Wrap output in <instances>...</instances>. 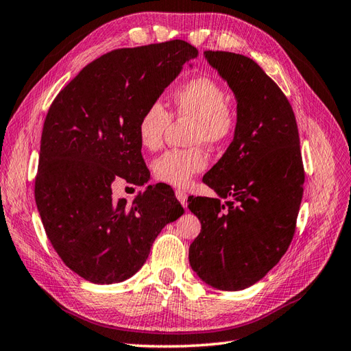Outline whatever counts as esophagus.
<instances>
[{
	"label": "esophagus",
	"instance_id": "esophagus-1",
	"mask_svg": "<svg viewBox=\"0 0 351 351\" xmlns=\"http://www.w3.org/2000/svg\"><path fill=\"white\" fill-rule=\"evenodd\" d=\"M176 196H177V199L180 201L183 207H186V205H187V193L182 189H178V191H176Z\"/></svg>",
	"mask_w": 351,
	"mask_h": 351
}]
</instances>
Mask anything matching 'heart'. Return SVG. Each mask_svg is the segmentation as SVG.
I'll return each mask as SVG.
<instances>
[{
	"label": "heart",
	"instance_id": "b5f03b06",
	"mask_svg": "<svg viewBox=\"0 0 351 351\" xmlns=\"http://www.w3.org/2000/svg\"><path fill=\"white\" fill-rule=\"evenodd\" d=\"M173 113L192 121L191 143H204L217 147L234 135L237 111L230 107L226 89L211 77H195L177 86L171 93ZM173 116L160 102H152L141 113L136 134L143 147L156 150L162 146L164 134ZM207 167V156L201 147L171 149L153 162L158 180L184 187L193 176Z\"/></svg>",
	"mask_w": 351,
	"mask_h": 351
}]
</instances>
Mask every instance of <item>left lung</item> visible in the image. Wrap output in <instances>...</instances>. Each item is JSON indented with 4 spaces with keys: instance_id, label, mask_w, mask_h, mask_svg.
Listing matches in <instances>:
<instances>
[{
    "instance_id": "obj_1",
    "label": "left lung",
    "mask_w": 351,
    "mask_h": 351,
    "mask_svg": "<svg viewBox=\"0 0 351 351\" xmlns=\"http://www.w3.org/2000/svg\"><path fill=\"white\" fill-rule=\"evenodd\" d=\"M204 56L235 93L237 128L202 178L219 198L187 199L201 221L189 262L204 283L234 292L263 278L287 252L305 173L295 113L277 83L244 55L207 50Z\"/></svg>"
}]
</instances>
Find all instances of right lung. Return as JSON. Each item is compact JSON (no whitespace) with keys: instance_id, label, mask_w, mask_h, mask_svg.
Returning <instances> with one entry per match:
<instances>
[{"instance_id":"add662e5","label":"right lung","mask_w":351,"mask_h":351,"mask_svg":"<svg viewBox=\"0 0 351 351\" xmlns=\"http://www.w3.org/2000/svg\"><path fill=\"white\" fill-rule=\"evenodd\" d=\"M196 56L183 40L111 50L84 66L47 111L36 204L59 258L90 283L132 277L162 228L184 213L167 187L149 186L128 204L113 199L111 183L149 180L138 119Z\"/></svg>"}]
</instances>
